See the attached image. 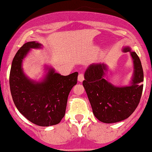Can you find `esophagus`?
<instances>
[{"mask_svg":"<svg viewBox=\"0 0 152 152\" xmlns=\"http://www.w3.org/2000/svg\"><path fill=\"white\" fill-rule=\"evenodd\" d=\"M85 77H84V75L83 73H80L79 75H78V81L79 82H83L84 80Z\"/></svg>","mask_w":152,"mask_h":152,"instance_id":"obj_1","label":"esophagus"}]
</instances>
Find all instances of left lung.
Listing matches in <instances>:
<instances>
[{
	"mask_svg": "<svg viewBox=\"0 0 152 152\" xmlns=\"http://www.w3.org/2000/svg\"><path fill=\"white\" fill-rule=\"evenodd\" d=\"M124 52L131 53L134 64L131 85L115 87L104 79V64H93L85 73L83 84L88 95L93 114L100 121L106 124L125 120L137 108L143 91L144 72L136 52L127 47Z\"/></svg>",
	"mask_w": 152,
	"mask_h": 152,
	"instance_id": "8db88e82",
	"label": "left lung"
}]
</instances>
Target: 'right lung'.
Returning a JSON list of instances; mask_svg holds the SVG:
<instances>
[{"label":"right lung","mask_w":152,"mask_h":152,"mask_svg":"<svg viewBox=\"0 0 152 152\" xmlns=\"http://www.w3.org/2000/svg\"><path fill=\"white\" fill-rule=\"evenodd\" d=\"M41 44L29 42L18 50L10 72L11 93L17 109L29 121L40 126L56 125L64 116L69 92L77 82L78 72L63 76L49 69L42 83L28 79L22 70V60L31 48Z\"/></svg>","instance_id":"add662e5"}]
</instances>
